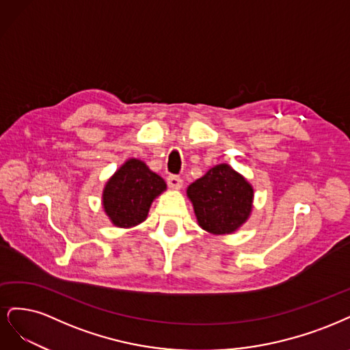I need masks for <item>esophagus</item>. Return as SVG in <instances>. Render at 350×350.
<instances>
[{
    "mask_svg": "<svg viewBox=\"0 0 350 350\" xmlns=\"http://www.w3.org/2000/svg\"><path fill=\"white\" fill-rule=\"evenodd\" d=\"M167 185L170 189H174V190H178L180 187L183 186V182L182 178H180L178 176H168L167 177Z\"/></svg>",
    "mask_w": 350,
    "mask_h": 350,
    "instance_id": "obj_1",
    "label": "esophagus"
}]
</instances>
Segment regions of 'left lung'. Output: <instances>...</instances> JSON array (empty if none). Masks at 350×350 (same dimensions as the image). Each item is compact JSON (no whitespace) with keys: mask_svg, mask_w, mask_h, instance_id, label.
<instances>
[{"mask_svg":"<svg viewBox=\"0 0 350 350\" xmlns=\"http://www.w3.org/2000/svg\"><path fill=\"white\" fill-rule=\"evenodd\" d=\"M186 193L198 225L209 234H232L252 215L254 189L230 164L212 167L187 187Z\"/></svg>","mask_w":350,"mask_h":350,"instance_id":"1","label":"left lung"}]
</instances>
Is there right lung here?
I'll use <instances>...</instances> for the list:
<instances>
[{
  "mask_svg": "<svg viewBox=\"0 0 350 350\" xmlns=\"http://www.w3.org/2000/svg\"><path fill=\"white\" fill-rule=\"evenodd\" d=\"M165 189L163 177L144 161L129 159L106 182L101 205L115 227L132 228L146 219L154 199Z\"/></svg>",
  "mask_w": 350,
  "mask_h": 350,
  "instance_id": "1",
  "label": "right lung"
}]
</instances>
